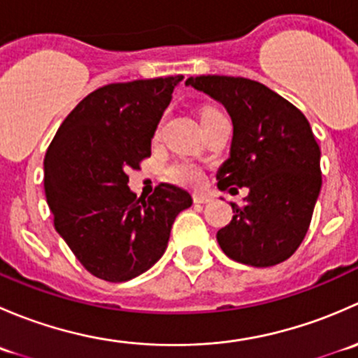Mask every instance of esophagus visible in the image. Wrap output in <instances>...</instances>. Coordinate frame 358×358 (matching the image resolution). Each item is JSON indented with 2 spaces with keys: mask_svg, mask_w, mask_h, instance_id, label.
I'll list each match as a JSON object with an SVG mask.
<instances>
[{
  "mask_svg": "<svg viewBox=\"0 0 358 358\" xmlns=\"http://www.w3.org/2000/svg\"><path fill=\"white\" fill-rule=\"evenodd\" d=\"M211 201L213 197L209 196V194H199V192L194 194V202H197V204H208V202Z\"/></svg>",
  "mask_w": 358,
  "mask_h": 358,
  "instance_id": "esophagus-1",
  "label": "esophagus"
}]
</instances>
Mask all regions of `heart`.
<instances>
[{
    "instance_id": "1",
    "label": "heart",
    "mask_w": 358,
    "mask_h": 358,
    "mask_svg": "<svg viewBox=\"0 0 358 358\" xmlns=\"http://www.w3.org/2000/svg\"><path fill=\"white\" fill-rule=\"evenodd\" d=\"M171 178L182 185L197 187L204 182V171L197 164L189 161L176 162L171 168Z\"/></svg>"
}]
</instances>
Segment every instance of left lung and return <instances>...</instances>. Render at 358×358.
Returning <instances> with one entry per match:
<instances>
[{
    "label": "left lung",
    "instance_id": "1",
    "mask_svg": "<svg viewBox=\"0 0 358 358\" xmlns=\"http://www.w3.org/2000/svg\"><path fill=\"white\" fill-rule=\"evenodd\" d=\"M185 85L222 103L232 119L230 156L216 173L218 189L249 190L243 206L230 202L234 216L216 234L220 248L244 265L282 263L305 239L322 187L320 149L308 119L246 78L197 76Z\"/></svg>",
    "mask_w": 358,
    "mask_h": 358
}]
</instances>
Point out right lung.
<instances>
[{
    "instance_id": "1",
    "label": "right lung",
    "mask_w": 358,
    "mask_h": 358,
    "mask_svg": "<svg viewBox=\"0 0 358 358\" xmlns=\"http://www.w3.org/2000/svg\"><path fill=\"white\" fill-rule=\"evenodd\" d=\"M183 76L112 83L64 119L45 156V194L60 234L81 265L109 282L147 272L164 255L171 225L192 206L169 183L149 199L128 187V169L150 156V142Z\"/></svg>"
}]
</instances>
